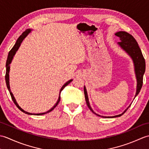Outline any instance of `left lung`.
I'll use <instances>...</instances> for the list:
<instances>
[{
    "label": "left lung",
    "mask_w": 149,
    "mask_h": 149,
    "mask_svg": "<svg viewBox=\"0 0 149 149\" xmlns=\"http://www.w3.org/2000/svg\"><path fill=\"white\" fill-rule=\"evenodd\" d=\"M115 35L119 37L120 41H121V42H118L119 45L129 54V55L131 57L132 60H133V62L134 64V68H135V72H136V79H137V90H136V95H135V97H136L138 95V94L140 93V90L142 87V85H143V77L144 73L145 72V59L143 58V54H142L141 49L138 45L136 40H135L134 38L132 36L131 34H129L127 32H125V31H119V32L116 33L115 34ZM84 93L85 100H86V104L88 107H89V109L93 113L95 114V115L99 116H102L97 115V114L95 113L92 110V109L91 108L89 101H88L86 90L85 87H84ZM131 105L129 106L124 111H123V113L120 114V115H116L114 116H102V117H104V118H115V117H118V116H122L125 113L126 111L128 109V108L131 106Z\"/></svg>",
    "instance_id": "left-lung-1"
}]
</instances>
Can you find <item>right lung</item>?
<instances>
[{"instance_id": "1", "label": "right lung", "mask_w": 149, "mask_h": 149, "mask_svg": "<svg viewBox=\"0 0 149 149\" xmlns=\"http://www.w3.org/2000/svg\"><path fill=\"white\" fill-rule=\"evenodd\" d=\"M30 32H31V29H27L26 31H25L23 33H22L20 36H19V38H18V39H17V42H16V43L15 44V45H14V46H13V48L11 49L10 51L9 52L8 56L7 61H6V75H5V79H6V85H7L8 89V90H9V93H10V95H11V99H12V100H13V102L15 103V105L17 106V107H18V108L19 109L21 110L22 112H24V113H26V114H28V115H44V114H46V113H47L50 112V111H52V110H53L54 109L55 107L57 106V105H58V104H59V102L60 99H61V97H60V93L61 92V91H62L63 89H64L65 86H67V85H68L69 83H71V82L72 81V80L71 79V80L68 81V82H66V83H65V84L64 85H63V86H62L61 90H60V91H59V99H58V102H56V104H55L54 106V107H52V108L50 109L49 111H47V112L43 113H39V114H33V113H28V112H27V111H25L24 110L22 109L21 108V107L18 105V104L17 103V102H16V100H15V97H13V93H11V90H10V87H9V64H10V63H11V61H12V59H13V56H14V55L15 54L16 52H17V50L18 49L19 47H20V44H21L22 42V41H23V40L25 38H26V37L27 36V34H29Z\"/></svg>"}]
</instances>
